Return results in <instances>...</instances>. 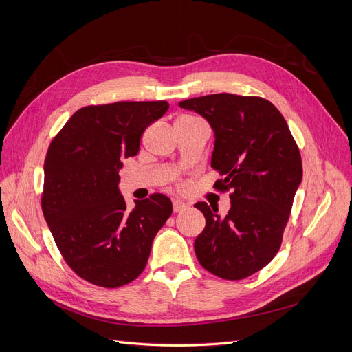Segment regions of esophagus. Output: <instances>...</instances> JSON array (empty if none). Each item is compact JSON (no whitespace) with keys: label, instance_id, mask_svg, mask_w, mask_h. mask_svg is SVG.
Returning a JSON list of instances; mask_svg holds the SVG:
<instances>
[{"label":"esophagus","instance_id":"esophagus-1","mask_svg":"<svg viewBox=\"0 0 352 352\" xmlns=\"http://www.w3.org/2000/svg\"><path fill=\"white\" fill-rule=\"evenodd\" d=\"M186 208H188V206L185 204V202L179 201V199H175V201H173V211H175V212H180V211H184V210H186Z\"/></svg>","mask_w":352,"mask_h":352}]
</instances>
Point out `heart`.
I'll return each mask as SVG.
<instances>
[{
    "label": "heart",
    "instance_id": "b5f03b06",
    "mask_svg": "<svg viewBox=\"0 0 352 352\" xmlns=\"http://www.w3.org/2000/svg\"><path fill=\"white\" fill-rule=\"evenodd\" d=\"M180 119H194V117H189V116H184V117H180Z\"/></svg>",
    "mask_w": 352,
    "mask_h": 352
}]
</instances>
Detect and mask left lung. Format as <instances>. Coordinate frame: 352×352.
Wrapping results in <instances>:
<instances>
[{
  "label": "left lung",
  "instance_id": "8db88e82",
  "mask_svg": "<svg viewBox=\"0 0 352 352\" xmlns=\"http://www.w3.org/2000/svg\"><path fill=\"white\" fill-rule=\"evenodd\" d=\"M179 105L206 117L214 131L211 167L223 176L214 188L229 192L232 204L223 219L207 202L195 204L206 217L197 258L221 279H245L280 248L302 179L300 148L280 111L261 97L223 92Z\"/></svg>",
  "mask_w": 352,
  "mask_h": 352
}]
</instances>
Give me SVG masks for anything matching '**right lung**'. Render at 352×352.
Listing matches in <instances>:
<instances>
[{
    "label": "right lung",
    "instance_id": "add662e5",
    "mask_svg": "<svg viewBox=\"0 0 352 352\" xmlns=\"http://www.w3.org/2000/svg\"><path fill=\"white\" fill-rule=\"evenodd\" d=\"M168 109L167 101L88 105L52 138L41 206L63 258L80 279L102 287L131 283L145 269L157 232L172 216L163 194L126 207L119 192L123 160Z\"/></svg>",
    "mask_w": 352,
    "mask_h": 352
}]
</instances>
